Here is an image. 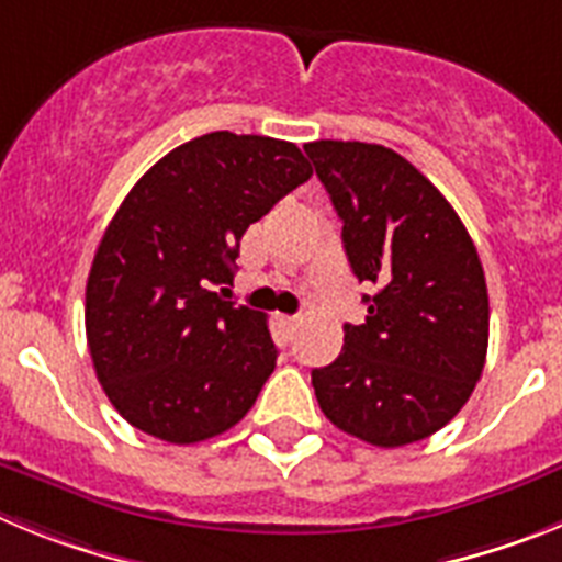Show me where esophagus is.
Masks as SVG:
<instances>
[{
    "mask_svg": "<svg viewBox=\"0 0 562 562\" xmlns=\"http://www.w3.org/2000/svg\"><path fill=\"white\" fill-rule=\"evenodd\" d=\"M278 324L284 326L286 331H295L297 324H301V317H295V315H278Z\"/></svg>",
    "mask_w": 562,
    "mask_h": 562,
    "instance_id": "1",
    "label": "esophagus"
}]
</instances>
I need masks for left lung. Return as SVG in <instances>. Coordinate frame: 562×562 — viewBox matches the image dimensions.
Returning a JSON list of instances; mask_svg holds the SVG:
<instances>
[{"instance_id": "8db88e82", "label": "left lung", "mask_w": 562, "mask_h": 562, "mask_svg": "<svg viewBox=\"0 0 562 562\" xmlns=\"http://www.w3.org/2000/svg\"><path fill=\"white\" fill-rule=\"evenodd\" d=\"M342 220L366 324L342 326V351L312 371L326 419L342 434L402 448L441 430L481 380L490 297L473 238L439 188L376 143H306Z\"/></svg>"}]
</instances>
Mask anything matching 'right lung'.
Listing matches in <instances>:
<instances>
[{"label":"right lung","instance_id":"obj_1","mask_svg":"<svg viewBox=\"0 0 562 562\" xmlns=\"http://www.w3.org/2000/svg\"><path fill=\"white\" fill-rule=\"evenodd\" d=\"M310 177L295 143L211 132L128 191L98 245L83 310L95 374L128 425L193 445L252 408L278 349L267 317L225 301V284L247 227Z\"/></svg>","mask_w":562,"mask_h":562}]
</instances>
